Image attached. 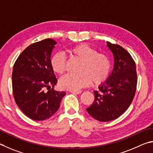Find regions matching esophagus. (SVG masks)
Here are the masks:
<instances>
[{"instance_id":"34e87169","label":"esophagus","mask_w":153,"mask_h":153,"mask_svg":"<svg viewBox=\"0 0 153 153\" xmlns=\"http://www.w3.org/2000/svg\"><path fill=\"white\" fill-rule=\"evenodd\" d=\"M72 93H73V94H80V93H81V91H70Z\"/></svg>"}]
</instances>
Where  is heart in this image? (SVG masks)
<instances>
[{
  "label": "heart",
  "mask_w": 153,
  "mask_h": 153,
  "mask_svg": "<svg viewBox=\"0 0 153 153\" xmlns=\"http://www.w3.org/2000/svg\"><path fill=\"white\" fill-rule=\"evenodd\" d=\"M71 54L82 62L78 74H67L59 81L62 89L79 91L93 82L99 85L108 79L111 71L109 59L103 53L90 45L81 44L75 45L69 50ZM50 66L53 71L61 74L66 69V60L61 53H56L50 58Z\"/></svg>",
  "instance_id": "obj_1"
}]
</instances>
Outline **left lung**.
I'll return each instance as SVG.
<instances>
[{
    "label": "left lung",
    "mask_w": 153,
    "mask_h": 153,
    "mask_svg": "<svg viewBox=\"0 0 153 153\" xmlns=\"http://www.w3.org/2000/svg\"><path fill=\"white\" fill-rule=\"evenodd\" d=\"M107 46L114 55L113 71L108 79L95 91V100L87 111L100 122L116 120L130 105L137 85L136 64L124 48L107 42Z\"/></svg>",
    "instance_id": "1"
}]
</instances>
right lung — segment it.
Instances as JSON below:
<instances>
[{"label": "right lung", "instance_id": "1", "mask_svg": "<svg viewBox=\"0 0 153 153\" xmlns=\"http://www.w3.org/2000/svg\"><path fill=\"white\" fill-rule=\"evenodd\" d=\"M56 44L52 39L32 44L23 51L13 66L12 86L15 102L27 116L36 121L52 116L66 95L64 91L50 89L57 83L50 66Z\"/></svg>", "mask_w": 153, "mask_h": 153}]
</instances>
